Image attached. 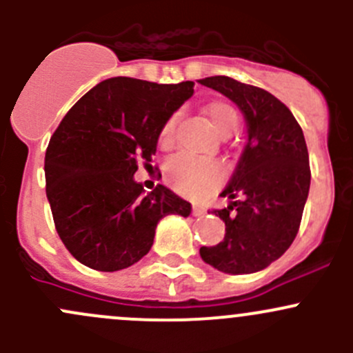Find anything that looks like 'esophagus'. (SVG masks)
<instances>
[{
	"label": "esophagus",
	"mask_w": 353,
	"mask_h": 353,
	"mask_svg": "<svg viewBox=\"0 0 353 353\" xmlns=\"http://www.w3.org/2000/svg\"><path fill=\"white\" fill-rule=\"evenodd\" d=\"M205 213H206L205 206H201V205H193V215H194V216H201V215H205Z\"/></svg>",
	"instance_id": "esophagus-1"
}]
</instances>
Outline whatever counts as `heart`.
I'll return each instance as SVG.
<instances>
[{"instance_id": "obj_1", "label": "heart", "mask_w": 353, "mask_h": 353, "mask_svg": "<svg viewBox=\"0 0 353 353\" xmlns=\"http://www.w3.org/2000/svg\"><path fill=\"white\" fill-rule=\"evenodd\" d=\"M210 123L223 137L237 128V110L225 101H212L205 108ZM176 140V116L163 123L159 133V143L162 148H170ZM165 179L177 193L184 196H203L215 190L222 181V169L216 162L201 157L181 154L169 160L165 165Z\"/></svg>"}]
</instances>
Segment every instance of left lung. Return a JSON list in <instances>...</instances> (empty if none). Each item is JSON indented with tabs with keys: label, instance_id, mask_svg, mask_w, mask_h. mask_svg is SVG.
<instances>
[{
	"label": "left lung",
	"instance_id": "1",
	"mask_svg": "<svg viewBox=\"0 0 353 353\" xmlns=\"http://www.w3.org/2000/svg\"><path fill=\"white\" fill-rule=\"evenodd\" d=\"M236 102L248 123V143L213 210L225 222V237L199 249L203 261L223 273L266 268L294 243L311 184L309 154L297 119L275 95L229 77L199 80Z\"/></svg>",
	"mask_w": 353,
	"mask_h": 353
}]
</instances>
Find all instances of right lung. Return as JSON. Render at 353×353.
<instances>
[{
    "mask_svg": "<svg viewBox=\"0 0 353 353\" xmlns=\"http://www.w3.org/2000/svg\"><path fill=\"white\" fill-rule=\"evenodd\" d=\"M193 87L109 78L56 128L46 150V194L59 239L81 265L128 268L150 251L160 219L191 213L190 203L165 186L147 194L133 176L138 163L152 162L163 123Z\"/></svg>",
    "mask_w": 353,
    "mask_h": 353,
    "instance_id": "add662e5",
    "label": "right lung"
}]
</instances>
